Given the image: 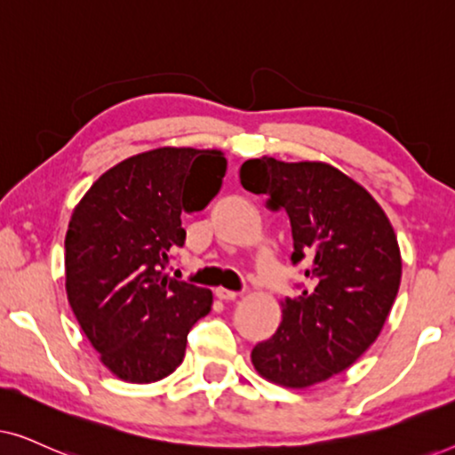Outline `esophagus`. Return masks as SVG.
Returning <instances> with one entry per match:
<instances>
[{
  "label": "esophagus",
  "instance_id": "obj_1",
  "mask_svg": "<svg viewBox=\"0 0 455 455\" xmlns=\"http://www.w3.org/2000/svg\"><path fill=\"white\" fill-rule=\"evenodd\" d=\"M215 294H217V298H220V300H235V298H238V291L226 290V288H217Z\"/></svg>",
  "mask_w": 455,
  "mask_h": 455
}]
</instances>
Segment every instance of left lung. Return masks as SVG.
<instances>
[{
    "mask_svg": "<svg viewBox=\"0 0 455 455\" xmlns=\"http://www.w3.org/2000/svg\"><path fill=\"white\" fill-rule=\"evenodd\" d=\"M240 182L290 217L291 263L307 285L285 298L282 325L251 354L260 377L310 387L352 366L379 338L400 290L394 228L363 186L321 161L248 159Z\"/></svg>",
    "mask_w": 455,
    "mask_h": 455,
    "instance_id": "8db88e82",
    "label": "left lung"
}]
</instances>
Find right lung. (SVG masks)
I'll list each match as a JSON object with an SVG mask.
<instances>
[{"mask_svg":"<svg viewBox=\"0 0 455 455\" xmlns=\"http://www.w3.org/2000/svg\"><path fill=\"white\" fill-rule=\"evenodd\" d=\"M221 151L161 147L111 167L74 209L66 234V294L101 363L128 383L159 381L182 364L211 290L165 273L182 246V213L220 192Z\"/></svg>","mask_w":455,"mask_h":455,"instance_id":"add662e5","label":"right lung"}]
</instances>
